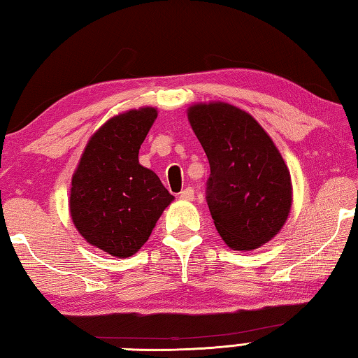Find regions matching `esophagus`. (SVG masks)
<instances>
[{"instance_id":"1","label":"esophagus","mask_w":358,"mask_h":358,"mask_svg":"<svg viewBox=\"0 0 358 358\" xmlns=\"http://www.w3.org/2000/svg\"><path fill=\"white\" fill-rule=\"evenodd\" d=\"M180 199L181 200H192L194 199V189L192 187H186V189H183L180 192Z\"/></svg>"}]
</instances>
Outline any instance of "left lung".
<instances>
[{"label": "left lung", "mask_w": 358, "mask_h": 358, "mask_svg": "<svg viewBox=\"0 0 358 358\" xmlns=\"http://www.w3.org/2000/svg\"><path fill=\"white\" fill-rule=\"evenodd\" d=\"M187 120L210 161L206 201L220 238L241 252L271 241L292 205L291 175L271 136L224 101L196 103Z\"/></svg>", "instance_id": "1"}]
</instances>
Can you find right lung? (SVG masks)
<instances>
[{"instance_id":"1","label":"right lung","mask_w":358,"mask_h":358,"mask_svg":"<svg viewBox=\"0 0 358 358\" xmlns=\"http://www.w3.org/2000/svg\"><path fill=\"white\" fill-rule=\"evenodd\" d=\"M158 109L144 106L111 117L90 136L71 177L70 216L86 241L128 258L147 243L173 196L139 164V148Z\"/></svg>"}]
</instances>
